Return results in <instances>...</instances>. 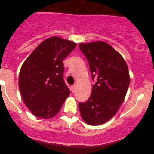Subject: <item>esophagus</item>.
Instances as JSON below:
<instances>
[{
	"instance_id": "obj_1",
	"label": "esophagus",
	"mask_w": 154,
	"mask_h": 154,
	"mask_svg": "<svg viewBox=\"0 0 154 154\" xmlns=\"http://www.w3.org/2000/svg\"><path fill=\"white\" fill-rule=\"evenodd\" d=\"M71 89H72V92H74L75 91V89H76V86L75 85H72V87H71Z\"/></svg>"
}]
</instances>
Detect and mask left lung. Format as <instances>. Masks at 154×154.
<instances>
[{
  "label": "left lung",
  "instance_id": "obj_1",
  "mask_svg": "<svg viewBox=\"0 0 154 154\" xmlns=\"http://www.w3.org/2000/svg\"><path fill=\"white\" fill-rule=\"evenodd\" d=\"M79 45L96 82L90 98L79 103L80 114L87 124H103L113 117L124 100L130 82L128 66L123 56L106 42Z\"/></svg>",
  "mask_w": 154,
  "mask_h": 154
}]
</instances>
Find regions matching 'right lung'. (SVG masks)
<instances>
[{"label":"right lung","instance_id":"right-lung-1","mask_svg":"<svg viewBox=\"0 0 154 154\" xmlns=\"http://www.w3.org/2000/svg\"><path fill=\"white\" fill-rule=\"evenodd\" d=\"M75 47L72 41L51 37L38 45L23 63L19 89L24 104L37 117H54L70 95L63 79L62 61Z\"/></svg>","mask_w":154,"mask_h":154}]
</instances>
